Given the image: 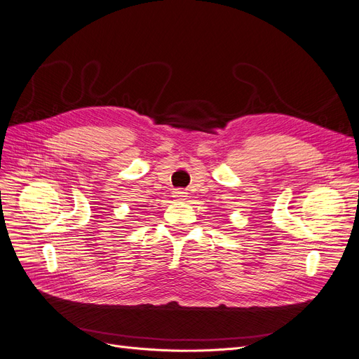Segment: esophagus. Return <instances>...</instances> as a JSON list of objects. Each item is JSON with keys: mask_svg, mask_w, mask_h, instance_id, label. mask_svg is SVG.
<instances>
[{"mask_svg": "<svg viewBox=\"0 0 359 359\" xmlns=\"http://www.w3.org/2000/svg\"><path fill=\"white\" fill-rule=\"evenodd\" d=\"M175 196L177 198V200H187V192L180 191V189H176L175 191Z\"/></svg>", "mask_w": 359, "mask_h": 359, "instance_id": "esophagus-1", "label": "esophagus"}]
</instances>
